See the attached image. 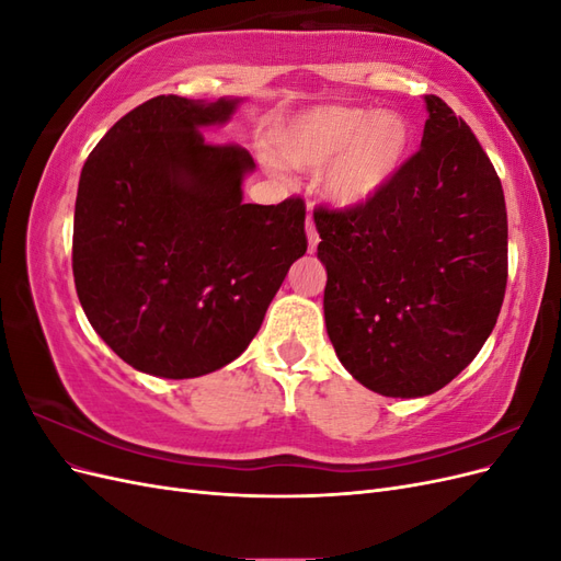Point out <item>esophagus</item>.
<instances>
[{
    "instance_id": "34e87169",
    "label": "esophagus",
    "mask_w": 561,
    "mask_h": 561,
    "mask_svg": "<svg viewBox=\"0 0 561 561\" xmlns=\"http://www.w3.org/2000/svg\"><path fill=\"white\" fill-rule=\"evenodd\" d=\"M307 236H309V252H316L320 239H318V231H316V225L311 222V215L307 219Z\"/></svg>"
}]
</instances>
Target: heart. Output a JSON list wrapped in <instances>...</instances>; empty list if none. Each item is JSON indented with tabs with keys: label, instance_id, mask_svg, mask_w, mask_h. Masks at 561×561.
I'll return each instance as SVG.
<instances>
[{
	"label": "heart",
	"instance_id": "heart-1",
	"mask_svg": "<svg viewBox=\"0 0 561 561\" xmlns=\"http://www.w3.org/2000/svg\"><path fill=\"white\" fill-rule=\"evenodd\" d=\"M412 142V124L398 112L328 105L293 116L276 133L274 154L295 171L330 163L322 192L334 208L353 210L398 178Z\"/></svg>",
	"mask_w": 561,
	"mask_h": 561
}]
</instances>
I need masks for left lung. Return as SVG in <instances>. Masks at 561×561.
Wrapping results in <instances>:
<instances>
[{
    "label": "left lung",
    "mask_w": 561,
    "mask_h": 561,
    "mask_svg": "<svg viewBox=\"0 0 561 561\" xmlns=\"http://www.w3.org/2000/svg\"><path fill=\"white\" fill-rule=\"evenodd\" d=\"M421 149L363 208H318L336 358L386 398L461 375L496 325L507 280L501 180L468 124L426 95Z\"/></svg>",
    "instance_id": "1"
}]
</instances>
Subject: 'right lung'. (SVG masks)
Here are the masks:
<instances>
[{"mask_svg": "<svg viewBox=\"0 0 561 561\" xmlns=\"http://www.w3.org/2000/svg\"><path fill=\"white\" fill-rule=\"evenodd\" d=\"M243 100L151 98L81 168L77 295L100 339L145 375L194 379L239 358L307 252L304 201L243 203L252 157L203 138Z\"/></svg>", "mask_w": 561, "mask_h": 561, "instance_id": "1", "label": "right lung"}]
</instances>
